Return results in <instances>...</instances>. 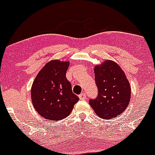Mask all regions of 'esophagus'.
Here are the masks:
<instances>
[{
  "label": "esophagus",
  "instance_id": "obj_1",
  "mask_svg": "<svg viewBox=\"0 0 155 155\" xmlns=\"http://www.w3.org/2000/svg\"><path fill=\"white\" fill-rule=\"evenodd\" d=\"M79 97L80 100H85V99L86 98V94H85V93H82V94H79Z\"/></svg>",
  "mask_w": 155,
  "mask_h": 155
}]
</instances>
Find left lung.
<instances>
[{"label": "left lung", "mask_w": 155, "mask_h": 155, "mask_svg": "<svg viewBox=\"0 0 155 155\" xmlns=\"http://www.w3.org/2000/svg\"><path fill=\"white\" fill-rule=\"evenodd\" d=\"M94 71L98 94L95 99H90V105L102 119L116 117L130 103V82L120 67L113 61L96 65Z\"/></svg>", "instance_id": "1"}]
</instances>
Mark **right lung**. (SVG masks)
Segmentation results:
<instances>
[{
    "instance_id": "right-lung-1",
    "label": "right lung",
    "mask_w": 155,
    "mask_h": 155,
    "mask_svg": "<svg viewBox=\"0 0 155 155\" xmlns=\"http://www.w3.org/2000/svg\"><path fill=\"white\" fill-rule=\"evenodd\" d=\"M69 61L53 60L44 66L36 76L31 90L35 110L49 120H61L70 115L79 97L73 94L66 77Z\"/></svg>"
}]
</instances>
